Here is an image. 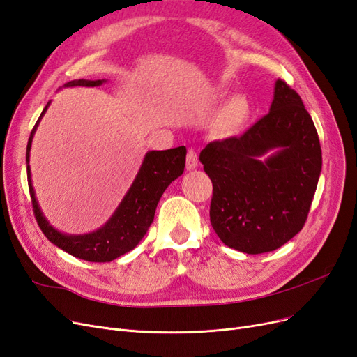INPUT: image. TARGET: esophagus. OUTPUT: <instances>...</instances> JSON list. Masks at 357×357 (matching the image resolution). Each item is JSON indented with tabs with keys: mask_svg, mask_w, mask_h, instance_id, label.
<instances>
[{
	"mask_svg": "<svg viewBox=\"0 0 357 357\" xmlns=\"http://www.w3.org/2000/svg\"><path fill=\"white\" fill-rule=\"evenodd\" d=\"M198 167V153L195 150L190 149L186 156V168L188 169H195Z\"/></svg>",
	"mask_w": 357,
	"mask_h": 357,
	"instance_id": "obj_1",
	"label": "esophagus"
}]
</instances>
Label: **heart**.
<instances>
[{
	"mask_svg": "<svg viewBox=\"0 0 357 357\" xmlns=\"http://www.w3.org/2000/svg\"><path fill=\"white\" fill-rule=\"evenodd\" d=\"M248 116H250V104H248L245 96H235V98H232V101L226 105V109L220 116V131L226 134L238 131V129L247 122Z\"/></svg>",
	"mask_w": 357,
	"mask_h": 357,
	"instance_id": "b5f03b06",
	"label": "heart"
}]
</instances>
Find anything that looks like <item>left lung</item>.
<instances>
[{"label": "left lung", "instance_id": "left-lung-1", "mask_svg": "<svg viewBox=\"0 0 357 357\" xmlns=\"http://www.w3.org/2000/svg\"><path fill=\"white\" fill-rule=\"evenodd\" d=\"M199 160L213 183L210 222L228 247L273 252L305 225L321 149L301 96L282 79L268 114L240 137L208 143Z\"/></svg>", "mask_w": 357, "mask_h": 357}]
</instances>
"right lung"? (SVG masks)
<instances>
[{
  "mask_svg": "<svg viewBox=\"0 0 357 357\" xmlns=\"http://www.w3.org/2000/svg\"><path fill=\"white\" fill-rule=\"evenodd\" d=\"M105 80H73L63 86H100ZM49 107L40 114L36 126L32 128L28 146H26V174H28V186L34 210L37 223L46 238L62 248L63 252L73 255L74 257L83 259L89 262H112L113 259L131 252L137 244L143 240L149 226L155 219V211L162 193L180 177L185 171L186 164V147L180 146L168 150H152L146 153L144 160L139 168L138 174L132 183V186L126 192L125 198L119 204V207L113 213L102 228L96 229L91 234L84 235H67L56 231L49 225L45 215H43L40 205L36 198L34 188L31 181V169H29V150L32 144V137L36 134V129L41 121L43 114L46 113Z\"/></svg>",
  "mask_w": 357,
  "mask_h": 357,
  "instance_id": "1",
  "label": "right lung"
}]
</instances>
